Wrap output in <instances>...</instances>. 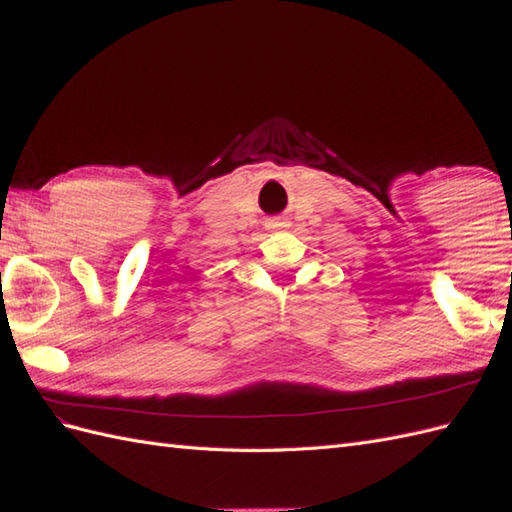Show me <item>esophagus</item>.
<instances>
[{"label": "esophagus", "instance_id": "esophagus-1", "mask_svg": "<svg viewBox=\"0 0 512 512\" xmlns=\"http://www.w3.org/2000/svg\"><path fill=\"white\" fill-rule=\"evenodd\" d=\"M279 226H284V222H277V220L268 222V228H279Z\"/></svg>", "mask_w": 512, "mask_h": 512}]
</instances>
